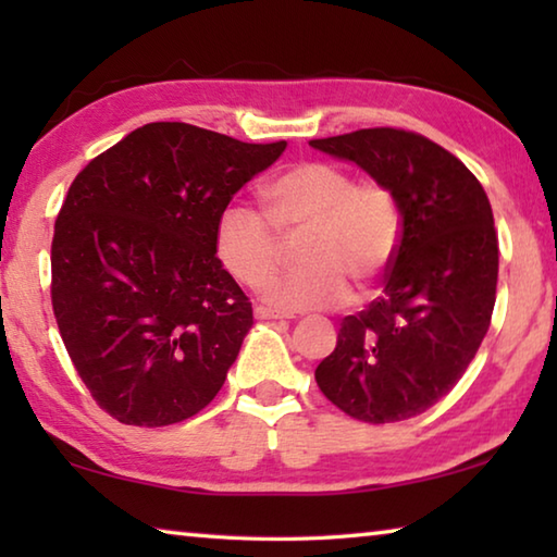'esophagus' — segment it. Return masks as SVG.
Returning a JSON list of instances; mask_svg holds the SVG:
<instances>
[{
    "label": "esophagus",
    "instance_id": "esophagus-1",
    "mask_svg": "<svg viewBox=\"0 0 557 557\" xmlns=\"http://www.w3.org/2000/svg\"><path fill=\"white\" fill-rule=\"evenodd\" d=\"M256 317L258 319H287V314L275 312V309H268V307H256Z\"/></svg>",
    "mask_w": 557,
    "mask_h": 557
}]
</instances>
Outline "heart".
Instances as JSON below:
<instances>
[{"label":"heart","mask_w":557,"mask_h":557,"mask_svg":"<svg viewBox=\"0 0 557 557\" xmlns=\"http://www.w3.org/2000/svg\"><path fill=\"white\" fill-rule=\"evenodd\" d=\"M265 215L231 206L215 223V256L223 268L250 289L275 277L282 250L297 243L305 262L268 289L265 299L285 312L334 309L381 280L400 245V209L391 186L379 178H358L326 159L292 164L262 186Z\"/></svg>","instance_id":"b5f03b06"}]
</instances>
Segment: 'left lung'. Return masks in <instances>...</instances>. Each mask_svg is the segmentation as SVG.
Instances as JSON below:
<instances>
[{"instance_id": "left-lung-1", "label": "left lung", "mask_w": 557, "mask_h": 557, "mask_svg": "<svg viewBox=\"0 0 557 557\" xmlns=\"http://www.w3.org/2000/svg\"><path fill=\"white\" fill-rule=\"evenodd\" d=\"M391 186L400 245L383 295L344 317L314 379L361 422L425 412L455 388L492 324L498 238L484 186L459 159L410 129L371 127L312 139Z\"/></svg>"}]
</instances>
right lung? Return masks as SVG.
<instances>
[{
  "label": "right lung",
  "mask_w": 557,
  "mask_h": 557,
  "mask_svg": "<svg viewBox=\"0 0 557 557\" xmlns=\"http://www.w3.org/2000/svg\"><path fill=\"white\" fill-rule=\"evenodd\" d=\"M285 147L149 122L73 178L51 305L81 381L115 420L174 425L223 388L252 305L215 256V223Z\"/></svg>",
  "instance_id": "add662e5"
}]
</instances>
